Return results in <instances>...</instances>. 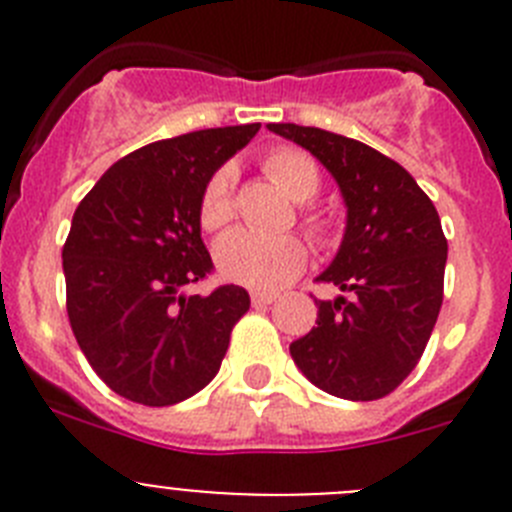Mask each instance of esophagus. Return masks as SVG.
<instances>
[{"label": "esophagus", "mask_w": 512, "mask_h": 512, "mask_svg": "<svg viewBox=\"0 0 512 512\" xmlns=\"http://www.w3.org/2000/svg\"><path fill=\"white\" fill-rule=\"evenodd\" d=\"M274 300H277V295H274V292H251V302L256 307L271 305Z\"/></svg>", "instance_id": "esophagus-1"}]
</instances>
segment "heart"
<instances>
[{
  "mask_svg": "<svg viewBox=\"0 0 512 512\" xmlns=\"http://www.w3.org/2000/svg\"><path fill=\"white\" fill-rule=\"evenodd\" d=\"M264 171L271 182L284 189L295 202H302L300 215L310 235L328 233V215L310 202L320 192L318 164L300 148H277L264 158ZM235 215V169L220 166L207 179L200 197V225L220 230ZM215 264L225 279L253 289H277L300 274L307 264V246L300 235H261L238 228L215 243Z\"/></svg>",
  "mask_w": 512,
  "mask_h": 512,
  "instance_id": "obj_1",
  "label": "heart"
}]
</instances>
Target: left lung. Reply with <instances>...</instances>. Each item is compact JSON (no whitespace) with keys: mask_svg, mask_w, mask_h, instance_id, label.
<instances>
[{"mask_svg":"<svg viewBox=\"0 0 512 512\" xmlns=\"http://www.w3.org/2000/svg\"><path fill=\"white\" fill-rule=\"evenodd\" d=\"M266 128L318 158L346 202L341 248L318 277L343 295L315 300L318 325L289 354L328 395L379 400L413 372L438 320L449 253L441 217L413 176L372 146L295 122Z\"/></svg>","mask_w":512,"mask_h":512,"instance_id":"8db88e82","label":"left lung"}]
</instances>
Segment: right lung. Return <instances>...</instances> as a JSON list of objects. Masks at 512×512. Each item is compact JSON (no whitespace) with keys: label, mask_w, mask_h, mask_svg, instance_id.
<instances>
[{"label":"right lung","mask_w":512,"mask_h":512,"mask_svg":"<svg viewBox=\"0 0 512 512\" xmlns=\"http://www.w3.org/2000/svg\"><path fill=\"white\" fill-rule=\"evenodd\" d=\"M259 122L156 140L104 171L79 202L63 243L66 310L76 343L112 392L166 408L212 382L243 287L182 295L212 266L200 235L207 179L241 151Z\"/></svg>","instance_id":"add662e5"}]
</instances>
